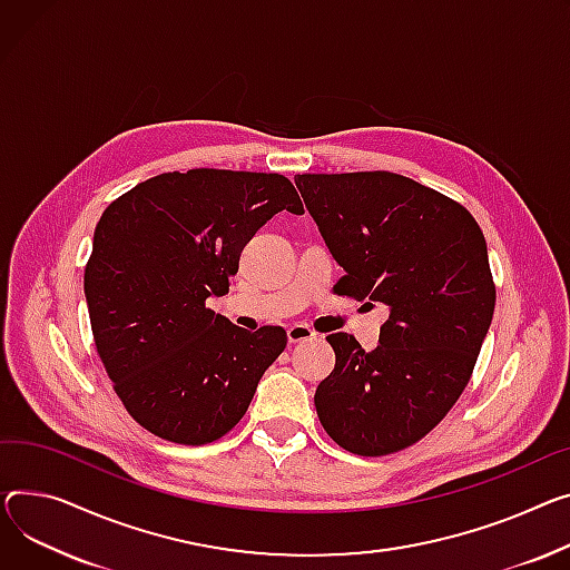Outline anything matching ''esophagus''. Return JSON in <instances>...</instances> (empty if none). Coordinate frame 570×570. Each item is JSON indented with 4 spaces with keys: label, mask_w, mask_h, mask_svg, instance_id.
Listing matches in <instances>:
<instances>
[{
    "label": "esophagus",
    "mask_w": 570,
    "mask_h": 570,
    "mask_svg": "<svg viewBox=\"0 0 570 570\" xmlns=\"http://www.w3.org/2000/svg\"><path fill=\"white\" fill-rule=\"evenodd\" d=\"M286 336H288V344H299V341H309V338H314V336H316V332H314L312 327H307V325L295 323V325H291V327L286 330Z\"/></svg>",
    "instance_id": "1"
}]
</instances>
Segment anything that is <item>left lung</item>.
<instances>
[{
  "label": "left lung",
  "mask_w": 570,
  "mask_h": 570,
  "mask_svg": "<svg viewBox=\"0 0 570 570\" xmlns=\"http://www.w3.org/2000/svg\"><path fill=\"white\" fill-rule=\"evenodd\" d=\"M295 185L344 268L338 295L385 305L381 344L327 341L334 371L314 403L327 435L357 456H387L433 431L470 383L495 312L488 247L453 199L392 171L297 174Z\"/></svg>",
  "instance_id": "obj_1"
}]
</instances>
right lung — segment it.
<instances>
[{
  "instance_id": "1",
  "label": "right lung",
  "mask_w": 570,
  "mask_h": 570,
  "mask_svg": "<svg viewBox=\"0 0 570 570\" xmlns=\"http://www.w3.org/2000/svg\"><path fill=\"white\" fill-rule=\"evenodd\" d=\"M279 210L305 213L282 174L169 171L111 202L85 268L91 332L132 420L176 444H208L247 412L286 332H247L206 307L229 293L243 247Z\"/></svg>"
}]
</instances>
